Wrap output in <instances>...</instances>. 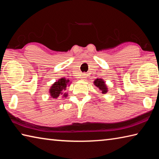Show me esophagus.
Instances as JSON below:
<instances>
[{
    "instance_id": "obj_1",
    "label": "esophagus",
    "mask_w": 159,
    "mask_h": 159,
    "mask_svg": "<svg viewBox=\"0 0 159 159\" xmlns=\"http://www.w3.org/2000/svg\"><path fill=\"white\" fill-rule=\"evenodd\" d=\"M80 78H81V80H85L86 78H87V76H86V74H82L81 76H80Z\"/></svg>"
}]
</instances>
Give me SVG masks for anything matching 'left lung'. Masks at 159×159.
<instances>
[{
	"label": "left lung",
	"mask_w": 159,
	"mask_h": 159,
	"mask_svg": "<svg viewBox=\"0 0 159 159\" xmlns=\"http://www.w3.org/2000/svg\"><path fill=\"white\" fill-rule=\"evenodd\" d=\"M94 84L99 88V90H101L102 93L105 94L108 91V88L105 84V82L104 81L103 79H97L94 80Z\"/></svg>",
	"instance_id": "obj_1"
}]
</instances>
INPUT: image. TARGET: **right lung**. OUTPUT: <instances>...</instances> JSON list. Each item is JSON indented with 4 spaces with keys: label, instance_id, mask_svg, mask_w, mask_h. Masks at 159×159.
<instances>
[{
    "label": "right lung",
    "instance_id": "1",
    "mask_svg": "<svg viewBox=\"0 0 159 159\" xmlns=\"http://www.w3.org/2000/svg\"><path fill=\"white\" fill-rule=\"evenodd\" d=\"M69 79H66L65 78H61V79H59L57 81L53 83L50 87L49 91L51 98L57 99L60 95H62L64 98L67 97V93H64V91L66 90V88L67 85H69Z\"/></svg>",
    "mask_w": 159,
    "mask_h": 159
}]
</instances>
